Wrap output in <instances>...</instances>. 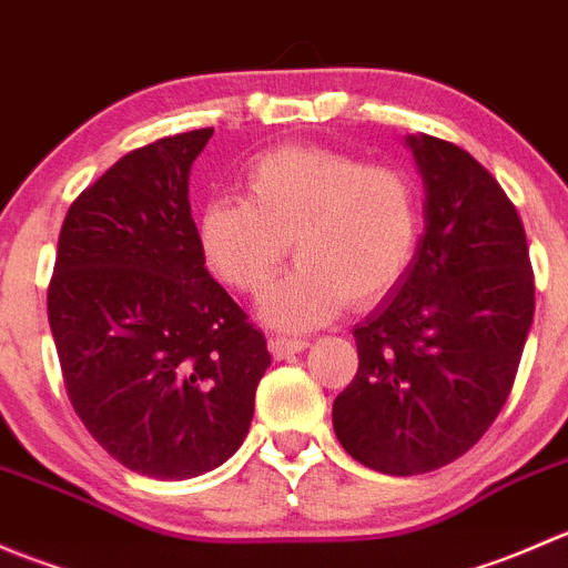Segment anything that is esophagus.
<instances>
[{
  "label": "esophagus",
  "mask_w": 568,
  "mask_h": 568,
  "mask_svg": "<svg viewBox=\"0 0 568 568\" xmlns=\"http://www.w3.org/2000/svg\"><path fill=\"white\" fill-rule=\"evenodd\" d=\"M307 346H311V343H307L305 337H285V335H274L272 341H268V352H272L274 357H277V359H288L291 354L305 352Z\"/></svg>",
  "instance_id": "1"
}]
</instances>
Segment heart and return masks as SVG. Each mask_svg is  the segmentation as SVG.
I'll list each match as a JSON object with an SVG mask.
<instances>
[{"instance_id": "heart-1", "label": "heart", "mask_w": 568, "mask_h": 568, "mask_svg": "<svg viewBox=\"0 0 568 568\" xmlns=\"http://www.w3.org/2000/svg\"><path fill=\"white\" fill-rule=\"evenodd\" d=\"M423 209L417 183L395 164L332 148L288 145L252 159L244 200L216 197L200 211L197 242L211 272L233 291L263 300L272 324L302 329L348 302L371 307L390 296L417 255Z\"/></svg>"}]
</instances>
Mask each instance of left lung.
Wrapping results in <instances>:
<instances>
[{"label": "left lung", "mask_w": 568, "mask_h": 568, "mask_svg": "<svg viewBox=\"0 0 568 568\" xmlns=\"http://www.w3.org/2000/svg\"><path fill=\"white\" fill-rule=\"evenodd\" d=\"M426 233L398 288L354 329L359 368L332 404L359 464L420 475L467 454L517 379L536 285L523 220L495 175L439 136H406Z\"/></svg>", "instance_id": "8db88e82"}]
</instances>
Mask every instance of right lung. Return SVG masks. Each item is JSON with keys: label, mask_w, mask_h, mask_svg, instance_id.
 <instances>
[{"label": "right lung", "mask_w": 568, "mask_h": 568, "mask_svg": "<svg viewBox=\"0 0 568 568\" xmlns=\"http://www.w3.org/2000/svg\"><path fill=\"white\" fill-rule=\"evenodd\" d=\"M214 129L125 153L68 209L49 324L68 398L112 459L183 480L231 459L272 354L205 268L189 170Z\"/></svg>", "instance_id": "add662e5"}]
</instances>
